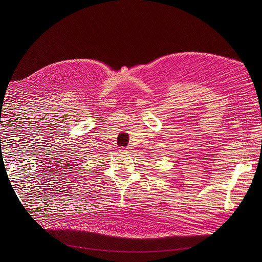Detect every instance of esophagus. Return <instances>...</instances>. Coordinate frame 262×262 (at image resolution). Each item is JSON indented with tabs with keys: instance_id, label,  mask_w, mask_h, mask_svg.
I'll return each mask as SVG.
<instances>
[{
	"instance_id": "34e87169",
	"label": "esophagus",
	"mask_w": 262,
	"mask_h": 262,
	"mask_svg": "<svg viewBox=\"0 0 262 262\" xmlns=\"http://www.w3.org/2000/svg\"><path fill=\"white\" fill-rule=\"evenodd\" d=\"M123 149H124V148H123Z\"/></svg>"
}]
</instances>
